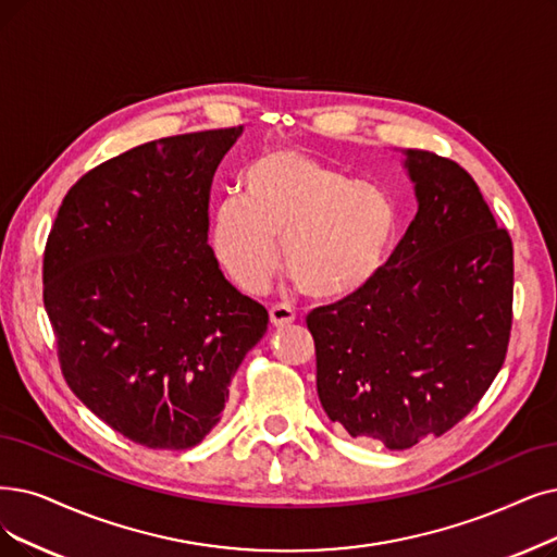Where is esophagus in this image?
<instances>
[{
    "mask_svg": "<svg viewBox=\"0 0 557 557\" xmlns=\"http://www.w3.org/2000/svg\"><path fill=\"white\" fill-rule=\"evenodd\" d=\"M295 318H297L295 308L287 306V304H274V306L270 308V322H272L274 326H287V324H293Z\"/></svg>",
    "mask_w": 557,
    "mask_h": 557,
    "instance_id": "obj_1",
    "label": "esophagus"
}]
</instances>
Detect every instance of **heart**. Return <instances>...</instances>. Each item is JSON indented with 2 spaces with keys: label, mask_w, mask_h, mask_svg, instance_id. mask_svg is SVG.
<instances>
[{
  "label": "heart",
  "mask_w": 557,
  "mask_h": 557,
  "mask_svg": "<svg viewBox=\"0 0 557 557\" xmlns=\"http://www.w3.org/2000/svg\"><path fill=\"white\" fill-rule=\"evenodd\" d=\"M239 194L212 210V249L247 293H262L281 256L301 290L345 299L384 272L399 216L393 198L297 148L260 152L239 175ZM282 251H277V235Z\"/></svg>",
  "instance_id": "b5f03b06"
}]
</instances>
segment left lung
Here are the masks:
<instances>
[{"label": "left lung", "instance_id": "1", "mask_svg": "<svg viewBox=\"0 0 557 557\" xmlns=\"http://www.w3.org/2000/svg\"><path fill=\"white\" fill-rule=\"evenodd\" d=\"M418 212L384 272L310 310L318 395L356 438L407 450L469 413L505 363L515 249L469 171L405 150Z\"/></svg>", "mask_w": 557, "mask_h": 557}]
</instances>
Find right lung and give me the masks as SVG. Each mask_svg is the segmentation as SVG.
Returning a JSON list of instances; mask_svg holds the SVG:
<instances>
[{"mask_svg":"<svg viewBox=\"0 0 557 557\" xmlns=\"http://www.w3.org/2000/svg\"><path fill=\"white\" fill-rule=\"evenodd\" d=\"M239 135L189 132L98 164L65 194L42 253L65 384L152 450L206 438L270 322L208 244L212 177Z\"/></svg>","mask_w":557,"mask_h":557,"instance_id":"add662e5","label":"right lung"}]
</instances>
